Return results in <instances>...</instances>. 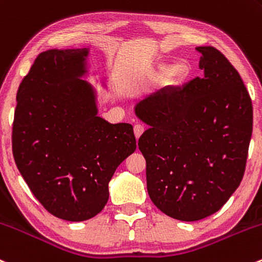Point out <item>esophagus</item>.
Wrapping results in <instances>:
<instances>
[{"label": "esophagus", "instance_id": "34e87169", "mask_svg": "<svg viewBox=\"0 0 262 262\" xmlns=\"http://www.w3.org/2000/svg\"><path fill=\"white\" fill-rule=\"evenodd\" d=\"M143 132H144V126L140 125V124H136V125H134V136H136L137 139L142 136Z\"/></svg>", "mask_w": 262, "mask_h": 262}]
</instances>
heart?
<instances>
[{
  "mask_svg": "<svg viewBox=\"0 0 262 262\" xmlns=\"http://www.w3.org/2000/svg\"><path fill=\"white\" fill-rule=\"evenodd\" d=\"M166 70V65H159L157 69H153V70L149 71L148 78H158V76H161ZM189 73H191V71H189L188 65L184 64V62H176V64H173L169 69H168L164 78H166V81L169 85H172V86H178V85L183 84V82L188 79Z\"/></svg>",
  "mask_w": 262,
  "mask_h": 262,
  "instance_id": "obj_1",
  "label": "heart"
}]
</instances>
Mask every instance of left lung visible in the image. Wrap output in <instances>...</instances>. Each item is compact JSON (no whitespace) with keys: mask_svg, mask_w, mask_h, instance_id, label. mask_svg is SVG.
<instances>
[{"mask_svg":"<svg viewBox=\"0 0 262 262\" xmlns=\"http://www.w3.org/2000/svg\"><path fill=\"white\" fill-rule=\"evenodd\" d=\"M202 78L164 88L136 105L149 129L138 140L150 200L167 216L198 221L240 186L252 134V103L217 49L198 46Z\"/></svg>","mask_w":262,"mask_h":262,"instance_id":"obj_1","label":"left lung"}]
</instances>
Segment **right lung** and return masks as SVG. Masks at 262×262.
<instances>
[{
    "mask_svg": "<svg viewBox=\"0 0 262 262\" xmlns=\"http://www.w3.org/2000/svg\"><path fill=\"white\" fill-rule=\"evenodd\" d=\"M89 49L41 52L16 96L12 152L38 202L57 219L96 216L118 166L136 150L133 126L98 117L86 80Z\"/></svg>",
    "mask_w": 262,
    "mask_h": 262,
    "instance_id": "obj_1",
    "label": "right lung"
}]
</instances>
